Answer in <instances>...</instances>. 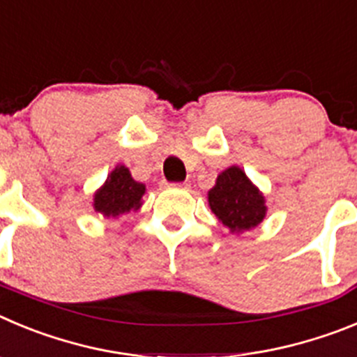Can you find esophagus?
<instances>
[{
	"mask_svg": "<svg viewBox=\"0 0 357 357\" xmlns=\"http://www.w3.org/2000/svg\"><path fill=\"white\" fill-rule=\"evenodd\" d=\"M171 186H174V188H181V190H186V188H188V186H190V185H188V183H172V185Z\"/></svg>",
	"mask_w": 357,
	"mask_h": 357,
	"instance_id": "34e87169",
	"label": "esophagus"
}]
</instances>
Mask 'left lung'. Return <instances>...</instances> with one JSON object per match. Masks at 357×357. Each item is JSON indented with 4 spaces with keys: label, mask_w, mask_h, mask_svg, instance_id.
<instances>
[{
    "label": "left lung",
    "mask_w": 357,
    "mask_h": 357,
    "mask_svg": "<svg viewBox=\"0 0 357 357\" xmlns=\"http://www.w3.org/2000/svg\"><path fill=\"white\" fill-rule=\"evenodd\" d=\"M208 204L218 222L231 233L252 229L263 222L266 215L263 194L236 165L217 176L215 186L208 192Z\"/></svg>",
    "instance_id": "1"
}]
</instances>
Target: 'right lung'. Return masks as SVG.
<instances>
[{
    "label": "right lung",
    "mask_w": 357,
    "mask_h": 357,
    "mask_svg": "<svg viewBox=\"0 0 357 357\" xmlns=\"http://www.w3.org/2000/svg\"><path fill=\"white\" fill-rule=\"evenodd\" d=\"M144 192L146 185L135 181L128 167L117 165L94 194V210L107 218H117L131 210L137 211L142 206Z\"/></svg>",
    "instance_id": "1"
}]
</instances>
